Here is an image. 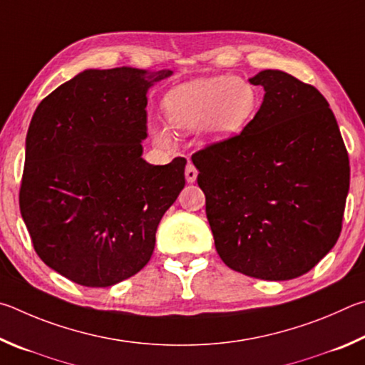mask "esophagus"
Here are the masks:
<instances>
[{"mask_svg": "<svg viewBox=\"0 0 365 365\" xmlns=\"http://www.w3.org/2000/svg\"><path fill=\"white\" fill-rule=\"evenodd\" d=\"M184 175H186V181L187 182H195L197 175H199V171H197L195 166L192 163H187L186 166V171H184Z\"/></svg>", "mask_w": 365, "mask_h": 365, "instance_id": "esophagus-1", "label": "esophagus"}]
</instances>
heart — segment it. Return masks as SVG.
<instances>
[{
	"mask_svg": "<svg viewBox=\"0 0 365 365\" xmlns=\"http://www.w3.org/2000/svg\"><path fill=\"white\" fill-rule=\"evenodd\" d=\"M163 106L175 130L189 133L202 126L208 139H221L247 123L257 106V94L245 81L215 76L175 88L166 94ZM152 133L162 143L170 139L165 126H153Z\"/></svg>",
	"mask_w": 365,
	"mask_h": 365,
	"instance_id": "b5f03b06",
	"label": "heart"
}]
</instances>
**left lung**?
<instances>
[{"instance_id":"left-lung-1","label":"left lung","mask_w":365,"mask_h":365,"mask_svg":"<svg viewBox=\"0 0 365 365\" xmlns=\"http://www.w3.org/2000/svg\"><path fill=\"white\" fill-rule=\"evenodd\" d=\"M264 88L239 134L197 150L216 252L234 271L289 280L336 244L349 190V158L329 102L280 70L250 78Z\"/></svg>"}]
</instances>
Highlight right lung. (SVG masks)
<instances>
[{"label":"right lung","instance_id":"obj_1","mask_svg":"<svg viewBox=\"0 0 365 365\" xmlns=\"http://www.w3.org/2000/svg\"><path fill=\"white\" fill-rule=\"evenodd\" d=\"M170 70H85L31 117L19 207L38 257L85 287H110L149 263L158 222L181 192L186 158L150 165L147 89Z\"/></svg>","mask_w":365,"mask_h":365}]
</instances>
